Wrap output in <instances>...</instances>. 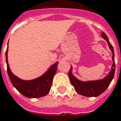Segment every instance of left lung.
Listing matches in <instances>:
<instances>
[{
  "instance_id": "left-lung-1",
  "label": "left lung",
  "mask_w": 121,
  "mask_h": 121,
  "mask_svg": "<svg viewBox=\"0 0 121 121\" xmlns=\"http://www.w3.org/2000/svg\"><path fill=\"white\" fill-rule=\"evenodd\" d=\"M102 36L104 39L106 40L110 50L112 52V59L113 60V64L112 65L111 71L107 76L102 79L94 80V81H83L78 79L72 73L73 67L71 66L69 71V78L71 84L74 88V90L78 93L83 96L92 97V96H98L106 90L108 88L111 81L114 78L115 70H116V64L114 61V52L113 47L110 44L108 37L105 33H102Z\"/></svg>"
}]
</instances>
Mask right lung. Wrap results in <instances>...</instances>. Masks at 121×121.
Masks as SVG:
<instances>
[{
	"label": "right lung",
	"instance_id": "1",
	"mask_svg": "<svg viewBox=\"0 0 121 121\" xmlns=\"http://www.w3.org/2000/svg\"><path fill=\"white\" fill-rule=\"evenodd\" d=\"M7 52L8 47L5 52L7 73L9 79L15 88L23 96L27 98H40L47 95L50 91L53 78L57 71L59 62H57L54 64L40 77L31 80H23L17 77L11 72L7 60Z\"/></svg>",
	"mask_w": 121,
	"mask_h": 121
}]
</instances>
